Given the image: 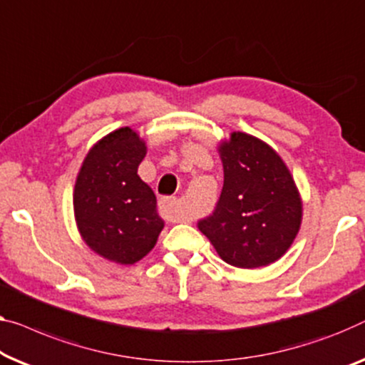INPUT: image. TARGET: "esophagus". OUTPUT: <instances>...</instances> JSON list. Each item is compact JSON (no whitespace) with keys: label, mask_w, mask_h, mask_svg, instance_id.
Listing matches in <instances>:
<instances>
[{"label":"esophagus","mask_w":365,"mask_h":365,"mask_svg":"<svg viewBox=\"0 0 365 365\" xmlns=\"http://www.w3.org/2000/svg\"><path fill=\"white\" fill-rule=\"evenodd\" d=\"M159 211L167 221H183L185 217L178 210V201L173 197H165L159 201Z\"/></svg>","instance_id":"1"}]
</instances>
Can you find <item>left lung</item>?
Segmentation results:
<instances>
[{
	"mask_svg": "<svg viewBox=\"0 0 365 365\" xmlns=\"http://www.w3.org/2000/svg\"><path fill=\"white\" fill-rule=\"evenodd\" d=\"M225 183L213 213L198 221L220 257L255 269L280 259L302 222L295 182L277 152L244 133L220 148Z\"/></svg>",
	"mask_w": 365,
	"mask_h": 365,
	"instance_id": "1",
	"label": "left lung"
}]
</instances>
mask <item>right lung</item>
I'll use <instances>...</instances> for the list:
<instances>
[{"label":"right lung","instance_id":"obj_1","mask_svg":"<svg viewBox=\"0 0 365 365\" xmlns=\"http://www.w3.org/2000/svg\"><path fill=\"white\" fill-rule=\"evenodd\" d=\"M144 155L138 133L114 130L88 152L75 183L73 210L81 236L95 252L118 264L143 259L164 227L154 192L138 175Z\"/></svg>","mask_w":365,"mask_h":365}]
</instances>
